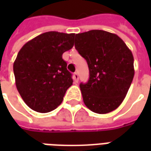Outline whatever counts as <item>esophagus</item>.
<instances>
[{
    "instance_id": "34e87169",
    "label": "esophagus",
    "mask_w": 151,
    "mask_h": 151,
    "mask_svg": "<svg viewBox=\"0 0 151 151\" xmlns=\"http://www.w3.org/2000/svg\"><path fill=\"white\" fill-rule=\"evenodd\" d=\"M78 73H73V79H74V81H75V82H78Z\"/></svg>"
}]
</instances>
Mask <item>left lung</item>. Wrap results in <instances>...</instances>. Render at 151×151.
<instances>
[{
  "instance_id": "left-lung-1",
  "label": "left lung",
  "mask_w": 151,
  "mask_h": 151,
  "mask_svg": "<svg viewBox=\"0 0 151 151\" xmlns=\"http://www.w3.org/2000/svg\"><path fill=\"white\" fill-rule=\"evenodd\" d=\"M74 46L90 71L88 82L80 84L85 105L95 113L114 111L133 82L132 52L118 35L101 30L76 34Z\"/></svg>"
}]
</instances>
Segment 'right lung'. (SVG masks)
<instances>
[{"label":"right lung","mask_w":151,"mask_h":151,"mask_svg":"<svg viewBox=\"0 0 151 151\" xmlns=\"http://www.w3.org/2000/svg\"><path fill=\"white\" fill-rule=\"evenodd\" d=\"M75 34L48 31L25 43L14 63L15 83L28 107L46 113L56 109L73 84L63 53L73 47Z\"/></svg>","instance_id":"right-lung-1"}]
</instances>
